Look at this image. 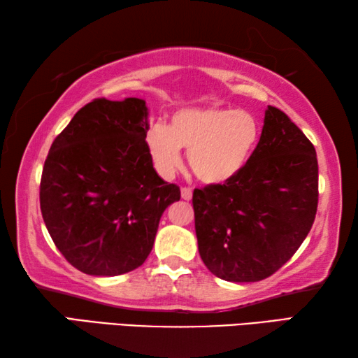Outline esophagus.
Here are the masks:
<instances>
[{"label": "esophagus", "instance_id": "obj_1", "mask_svg": "<svg viewBox=\"0 0 358 358\" xmlns=\"http://www.w3.org/2000/svg\"><path fill=\"white\" fill-rule=\"evenodd\" d=\"M180 196H182V200H192V189L190 187H182V189H180Z\"/></svg>", "mask_w": 358, "mask_h": 358}]
</instances>
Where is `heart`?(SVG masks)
Here are the masks:
<instances>
[{"label": "heart", "instance_id": "b5f03b06", "mask_svg": "<svg viewBox=\"0 0 358 358\" xmlns=\"http://www.w3.org/2000/svg\"><path fill=\"white\" fill-rule=\"evenodd\" d=\"M259 139V122L248 110L230 108L180 109L168 128L154 125L148 150L158 174L173 178L182 165L180 149L204 184H224L245 166Z\"/></svg>", "mask_w": 358, "mask_h": 358}]
</instances>
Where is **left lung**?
<instances>
[{"instance_id": "obj_1", "label": "left lung", "mask_w": 358, "mask_h": 358, "mask_svg": "<svg viewBox=\"0 0 358 358\" xmlns=\"http://www.w3.org/2000/svg\"><path fill=\"white\" fill-rule=\"evenodd\" d=\"M317 201L313 143L289 115L268 106L259 144L241 171L193 190L201 260L228 282L269 278L306 239Z\"/></svg>"}]
</instances>
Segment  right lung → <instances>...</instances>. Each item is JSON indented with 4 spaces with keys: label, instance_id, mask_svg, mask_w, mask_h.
I'll use <instances>...</instances> for the list:
<instances>
[{
    "label": "right lung",
    "instance_id": "add662e5",
    "mask_svg": "<svg viewBox=\"0 0 358 358\" xmlns=\"http://www.w3.org/2000/svg\"><path fill=\"white\" fill-rule=\"evenodd\" d=\"M145 101L96 98L50 145L39 203L57 249L92 276H119L148 259L158 222L180 190L157 174Z\"/></svg>",
    "mask_w": 358,
    "mask_h": 358
}]
</instances>
